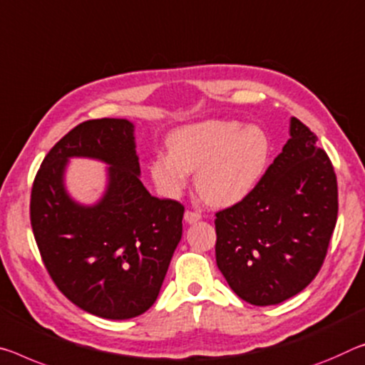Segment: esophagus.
<instances>
[{"mask_svg": "<svg viewBox=\"0 0 365 365\" xmlns=\"http://www.w3.org/2000/svg\"><path fill=\"white\" fill-rule=\"evenodd\" d=\"M201 219V212L198 211H185V222L188 224H195Z\"/></svg>", "mask_w": 365, "mask_h": 365, "instance_id": "esophagus-1", "label": "esophagus"}]
</instances>
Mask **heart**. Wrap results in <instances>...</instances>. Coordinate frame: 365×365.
<instances>
[{
	"instance_id": "b5f03b06",
	"label": "heart",
	"mask_w": 365,
	"mask_h": 365,
	"mask_svg": "<svg viewBox=\"0 0 365 365\" xmlns=\"http://www.w3.org/2000/svg\"><path fill=\"white\" fill-rule=\"evenodd\" d=\"M169 154H158L149 173L160 193L178 196L196 170V190L207 205L240 203L262 180L268 162V138L257 126L239 121L206 120L173 130Z\"/></svg>"
}]
</instances>
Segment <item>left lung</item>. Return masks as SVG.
Segmentation results:
<instances>
[{
  "label": "left lung",
  "mask_w": 365,
  "mask_h": 365,
  "mask_svg": "<svg viewBox=\"0 0 365 365\" xmlns=\"http://www.w3.org/2000/svg\"><path fill=\"white\" fill-rule=\"evenodd\" d=\"M287 143L255 190L216 212V263L252 305H276L320 271L338 217V183L317 136L291 118Z\"/></svg>",
  "instance_id": "1"
}]
</instances>
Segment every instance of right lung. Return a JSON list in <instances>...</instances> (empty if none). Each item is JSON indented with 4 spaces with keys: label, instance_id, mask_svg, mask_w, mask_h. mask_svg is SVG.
<instances>
[{
    "label": "right lung",
    "instance_id": "1",
    "mask_svg": "<svg viewBox=\"0 0 365 365\" xmlns=\"http://www.w3.org/2000/svg\"><path fill=\"white\" fill-rule=\"evenodd\" d=\"M71 157L110 165L108 190L96 205H79L67 195L64 170ZM140 173L135 125L101 118L63 136L32 185L31 224L50 277L74 305L110 320L151 307L182 239L185 207L151 196Z\"/></svg>",
    "mask_w": 365,
    "mask_h": 365
}]
</instances>
